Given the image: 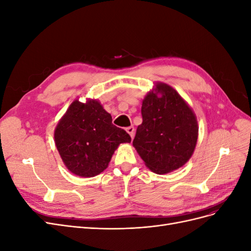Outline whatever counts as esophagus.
Here are the masks:
<instances>
[{"mask_svg":"<svg viewBox=\"0 0 251 251\" xmlns=\"http://www.w3.org/2000/svg\"><path fill=\"white\" fill-rule=\"evenodd\" d=\"M126 132L130 134V136L131 137L133 138L134 137V135H135V128H134V126H128V127H126Z\"/></svg>","mask_w":251,"mask_h":251,"instance_id":"1","label":"esophagus"}]
</instances>
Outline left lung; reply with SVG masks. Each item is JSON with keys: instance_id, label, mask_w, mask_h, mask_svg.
<instances>
[{"instance_id": "8db88e82", "label": "left lung", "mask_w": 251, "mask_h": 251, "mask_svg": "<svg viewBox=\"0 0 251 251\" xmlns=\"http://www.w3.org/2000/svg\"><path fill=\"white\" fill-rule=\"evenodd\" d=\"M142 124L133 146L148 168L166 174L184 165L198 139V121L191 107L171 86L157 82L144 97Z\"/></svg>"}]
</instances>
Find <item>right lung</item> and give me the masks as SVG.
<instances>
[{"label": "right lung", "mask_w": 251, "mask_h": 251, "mask_svg": "<svg viewBox=\"0 0 251 251\" xmlns=\"http://www.w3.org/2000/svg\"><path fill=\"white\" fill-rule=\"evenodd\" d=\"M54 140L66 168L79 177H94L108 168L120 143L131 142L125 130L112 124L100 101L74 100L58 121Z\"/></svg>", "instance_id": "add662e5"}]
</instances>
